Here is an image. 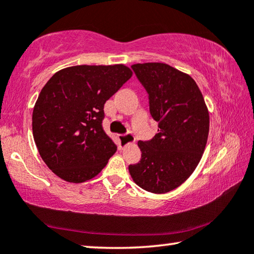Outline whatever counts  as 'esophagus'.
Here are the masks:
<instances>
[{
  "mask_svg": "<svg viewBox=\"0 0 254 254\" xmlns=\"http://www.w3.org/2000/svg\"><path fill=\"white\" fill-rule=\"evenodd\" d=\"M119 148L124 149L126 145L131 144L135 142V137L131 133H126V134H121L119 135Z\"/></svg>",
  "mask_w": 254,
  "mask_h": 254,
  "instance_id": "1",
  "label": "esophagus"
}]
</instances>
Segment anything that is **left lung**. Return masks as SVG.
<instances>
[{"instance_id":"obj_1","label":"left lung","mask_w":254,"mask_h":254,"mask_svg":"<svg viewBox=\"0 0 254 254\" xmlns=\"http://www.w3.org/2000/svg\"><path fill=\"white\" fill-rule=\"evenodd\" d=\"M149 95L150 114L158 133L138 141L141 161L128 170L134 183L162 194L177 189L199 164L209 133V112L199 86L190 75L166 64L131 65Z\"/></svg>"}]
</instances>
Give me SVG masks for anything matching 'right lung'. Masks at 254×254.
Listing matches in <instances>:
<instances>
[{
  "mask_svg": "<svg viewBox=\"0 0 254 254\" xmlns=\"http://www.w3.org/2000/svg\"><path fill=\"white\" fill-rule=\"evenodd\" d=\"M133 72L125 64L74 65L52 76L32 113V131L46 165L68 183L96 177L117 151L104 131V104Z\"/></svg>",
  "mask_w": 254,
  "mask_h": 254,
  "instance_id": "1",
  "label": "right lung"
}]
</instances>
